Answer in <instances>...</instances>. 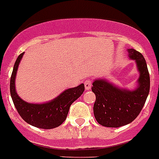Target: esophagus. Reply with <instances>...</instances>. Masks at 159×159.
<instances>
[{"label":"esophagus","instance_id":"obj_1","mask_svg":"<svg viewBox=\"0 0 159 159\" xmlns=\"http://www.w3.org/2000/svg\"><path fill=\"white\" fill-rule=\"evenodd\" d=\"M91 86H92V82H91V80H87L84 82V87H85L86 90L91 89Z\"/></svg>","mask_w":159,"mask_h":159}]
</instances>
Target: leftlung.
I'll list each match as a JSON object with an SVG mask.
<instances>
[{"label": "left lung", "instance_id": "8db88e82", "mask_svg": "<svg viewBox=\"0 0 159 159\" xmlns=\"http://www.w3.org/2000/svg\"><path fill=\"white\" fill-rule=\"evenodd\" d=\"M139 72L138 87L130 91L119 88L105 79L95 80L91 87L96 96L94 114L98 123L105 127L118 128L133 121L143 107L150 91V75L146 61L139 52L129 49Z\"/></svg>", "mask_w": 159, "mask_h": 159}]
</instances>
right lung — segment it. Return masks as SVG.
<instances>
[{"label":"right lung","instance_id":"obj_1","mask_svg":"<svg viewBox=\"0 0 159 159\" xmlns=\"http://www.w3.org/2000/svg\"><path fill=\"white\" fill-rule=\"evenodd\" d=\"M23 53L17 57L10 80V93L14 106L22 118L32 126L43 129L58 127L66 119L70 106L84 91V84H81L78 87L65 90L48 102L34 104L23 101L17 94L15 84L17 69Z\"/></svg>","mask_w":159,"mask_h":159}]
</instances>
